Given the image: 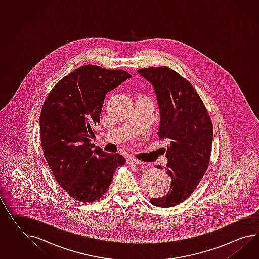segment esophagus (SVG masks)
<instances>
[{
    "label": "esophagus",
    "mask_w": 259,
    "mask_h": 259,
    "mask_svg": "<svg viewBox=\"0 0 259 259\" xmlns=\"http://www.w3.org/2000/svg\"><path fill=\"white\" fill-rule=\"evenodd\" d=\"M126 162H127V164H130V165H134V164L141 165V164H143V162H142V161H140V160L135 159V158H133V157H130V158H127V159H126Z\"/></svg>",
    "instance_id": "34e87169"
}]
</instances>
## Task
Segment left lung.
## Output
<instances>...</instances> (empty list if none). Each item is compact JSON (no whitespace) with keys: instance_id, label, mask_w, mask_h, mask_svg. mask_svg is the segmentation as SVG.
<instances>
[{"instance_id":"left-lung-1","label":"left lung","mask_w":259,"mask_h":259,"mask_svg":"<svg viewBox=\"0 0 259 259\" xmlns=\"http://www.w3.org/2000/svg\"><path fill=\"white\" fill-rule=\"evenodd\" d=\"M138 73L155 91L159 137L170 142L165 170L172 179L171 188L163 197L150 202L159 207L176 206L191 195L206 172L212 146V123L199 95L179 73L167 67L142 68Z\"/></svg>"}]
</instances>
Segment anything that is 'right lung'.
I'll return each mask as SVG.
<instances>
[{
	"instance_id": "obj_1",
	"label": "right lung",
	"mask_w": 259,
	"mask_h": 259,
	"mask_svg": "<svg viewBox=\"0 0 259 259\" xmlns=\"http://www.w3.org/2000/svg\"><path fill=\"white\" fill-rule=\"evenodd\" d=\"M132 75L87 65L60 80L49 93L40 113L41 144L59 185L74 199L90 203L106 192L113 172L126 159L91 144L100 122L106 94Z\"/></svg>"
}]
</instances>
